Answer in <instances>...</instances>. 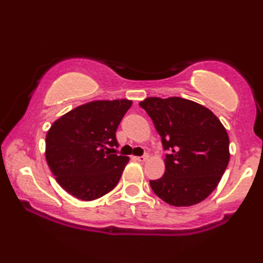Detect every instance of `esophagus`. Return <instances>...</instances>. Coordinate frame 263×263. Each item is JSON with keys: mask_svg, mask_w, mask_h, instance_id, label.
Here are the masks:
<instances>
[{"mask_svg": "<svg viewBox=\"0 0 263 263\" xmlns=\"http://www.w3.org/2000/svg\"><path fill=\"white\" fill-rule=\"evenodd\" d=\"M136 161L139 162H146L148 159V155H145V156H141V157H135Z\"/></svg>", "mask_w": 263, "mask_h": 263, "instance_id": "1", "label": "esophagus"}]
</instances>
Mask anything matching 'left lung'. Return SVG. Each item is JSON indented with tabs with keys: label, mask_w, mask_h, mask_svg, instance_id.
Instances as JSON below:
<instances>
[{
	"label": "left lung",
	"mask_w": 263,
	"mask_h": 263,
	"mask_svg": "<svg viewBox=\"0 0 263 263\" xmlns=\"http://www.w3.org/2000/svg\"><path fill=\"white\" fill-rule=\"evenodd\" d=\"M140 106L162 138L165 173L149 185L174 206H191L219 185L230 162V139L220 119L203 105L187 99L146 98Z\"/></svg>",
	"instance_id": "1"
}]
</instances>
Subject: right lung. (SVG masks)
Segmentation results:
<instances>
[{
    "mask_svg": "<svg viewBox=\"0 0 263 263\" xmlns=\"http://www.w3.org/2000/svg\"><path fill=\"white\" fill-rule=\"evenodd\" d=\"M132 100H95L58 118L46 136V159L71 196L94 200L117 185L129 157L115 155L116 130Z\"/></svg>",
    "mask_w": 263,
    "mask_h": 263,
    "instance_id": "1",
    "label": "right lung"
}]
</instances>
